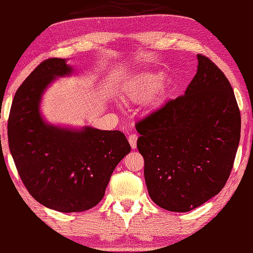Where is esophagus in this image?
<instances>
[{
    "label": "esophagus",
    "mask_w": 253,
    "mask_h": 253,
    "mask_svg": "<svg viewBox=\"0 0 253 253\" xmlns=\"http://www.w3.org/2000/svg\"><path fill=\"white\" fill-rule=\"evenodd\" d=\"M137 140H138V136L135 135V133H132V135H129V137H128V141H129L131 149L137 148Z\"/></svg>",
    "instance_id": "obj_1"
}]
</instances>
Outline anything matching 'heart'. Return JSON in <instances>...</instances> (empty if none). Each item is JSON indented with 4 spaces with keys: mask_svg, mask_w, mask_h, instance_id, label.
I'll list each match as a JSON object with an SVG mask.
<instances>
[{
    "mask_svg": "<svg viewBox=\"0 0 253 253\" xmlns=\"http://www.w3.org/2000/svg\"><path fill=\"white\" fill-rule=\"evenodd\" d=\"M164 80L161 72H147L138 77L137 83L127 90V96L132 101H141L157 90Z\"/></svg>",
    "mask_w": 253,
    "mask_h": 253,
    "instance_id": "1",
    "label": "heart"
}]
</instances>
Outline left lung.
<instances>
[{"label":"left lung","instance_id":"1","mask_svg":"<svg viewBox=\"0 0 253 253\" xmlns=\"http://www.w3.org/2000/svg\"><path fill=\"white\" fill-rule=\"evenodd\" d=\"M185 94L136 124L152 201L188 212L223 189L240 140V112L232 85L215 64L198 54Z\"/></svg>","mask_w":253,"mask_h":253}]
</instances>
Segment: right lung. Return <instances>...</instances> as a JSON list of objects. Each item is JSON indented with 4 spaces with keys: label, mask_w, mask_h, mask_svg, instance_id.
<instances>
[{
    "label": "right lung",
    "mask_w": 253,
    "mask_h": 253,
    "mask_svg": "<svg viewBox=\"0 0 253 253\" xmlns=\"http://www.w3.org/2000/svg\"><path fill=\"white\" fill-rule=\"evenodd\" d=\"M74 73L65 58L42 62L16 91L7 125L10 153L27 190L42 206L63 213L95 207L117 164L130 152L120 130L44 120L40 105L45 90Z\"/></svg>",
    "instance_id": "obj_1"
}]
</instances>
